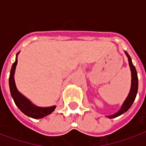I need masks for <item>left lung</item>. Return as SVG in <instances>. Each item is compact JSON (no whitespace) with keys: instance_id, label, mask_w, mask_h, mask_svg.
<instances>
[{"instance_id":"obj_1","label":"left lung","mask_w":146,"mask_h":146,"mask_svg":"<svg viewBox=\"0 0 146 146\" xmlns=\"http://www.w3.org/2000/svg\"><path fill=\"white\" fill-rule=\"evenodd\" d=\"M126 54L128 57V60H129V64L130 66V70H131L132 73V82H131V89L129 91V93L127 96V99L125 100L124 103L123 104L121 108L117 113H114L113 115L108 116L109 118H114L117 117L118 116L121 115L123 113H125L126 111H127L130 108V107L132 106V104L133 103L134 100L136 97V94H137V91H138V76H137V72L135 68V66L132 63L131 58L129 57V55L126 52Z\"/></svg>"}]
</instances>
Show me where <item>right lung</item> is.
Returning a JSON list of instances; mask_svg holds the SVG:
<instances>
[{"label": "right lung", "mask_w": 146, "mask_h": 146, "mask_svg": "<svg viewBox=\"0 0 146 146\" xmlns=\"http://www.w3.org/2000/svg\"><path fill=\"white\" fill-rule=\"evenodd\" d=\"M18 54V53H17ZM17 64V59L12 65V68L10 70V79H9V85H10V93L13 98L14 100V102L20 111L26 115L30 117L35 118V119H39L49 115L53 111H54L56 107L52 106L49 108H39V107L35 106L33 104L26 98L24 97L23 95L19 93L17 90L14 81V72L16 66Z\"/></svg>", "instance_id": "add662e5"}]
</instances>
